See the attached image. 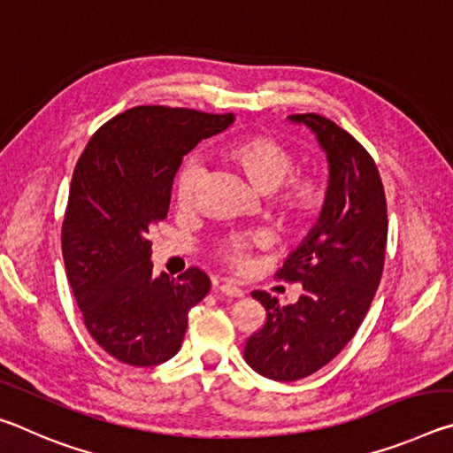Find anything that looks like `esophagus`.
<instances>
[{
    "label": "esophagus",
    "mask_w": 453,
    "mask_h": 453,
    "mask_svg": "<svg viewBox=\"0 0 453 453\" xmlns=\"http://www.w3.org/2000/svg\"><path fill=\"white\" fill-rule=\"evenodd\" d=\"M219 291H221V294H224V296H227V297H243V289L237 288L235 283H232V281L221 283Z\"/></svg>",
    "instance_id": "obj_1"
}]
</instances>
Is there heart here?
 <instances>
[{"instance_id":"b5f03b06","label":"heart","mask_w":453,"mask_h":453,"mask_svg":"<svg viewBox=\"0 0 453 453\" xmlns=\"http://www.w3.org/2000/svg\"><path fill=\"white\" fill-rule=\"evenodd\" d=\"M226 157L237 170H242L259 194L272 190V208L283 224H297L313 216L324 202V183L316 175L294 172V153L286 143L272 135H248L234 142L226 150ZM203 178V165L199 157L191 156L175 173L173 197L180 208H189L196 202L199 181ZM257 245L256 237L234 235L219 242L218 256L226 264L243 267L250 251Z\"/></svg>"}]
</instances>
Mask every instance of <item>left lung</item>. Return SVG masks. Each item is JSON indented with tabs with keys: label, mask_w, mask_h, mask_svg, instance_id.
<instances>
[{
	"label": "left lung",
	"mask_w": 453,
	"mask_h": 453,
	"mask_svg": "<svg viewBox=\"0 0 453 453\" xmlns=\"http://www.w3.org/2000/svg\"><path fill=\"white\" fill-rule=\"evenodd\" d=\"M288 119L316 135L329 180L318 224L278 272L302 283L300 300L281 308L265 291L251 294L267 319L248 337L243 357L251 370L275 381L308 378L348 346L380 286L388 242L386 194L364 145L318 113Z\"/></svg>",
	"instance_id": "obj_1"
}]
</instances>
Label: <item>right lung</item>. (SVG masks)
I'll return each mask as SVG.
<instances>
[{"label": "right lung", "mask_w": 453, "mask_h": 453, "mask_svg": "<svg viewBox=\"0 0 453 453\" xmlns=\"http://www.w3.org/2000/svg\"><path fill=\"white\" fill-rule=\"evenodd\" d=\"M234 124V113L137 105L91 137L73 170L61 251L88 332L119 362L150 367L178 354L188 313L210 278L153 275L150 232L170 210L181 159Z\"/></svg>", "instance_id": "right-lung-1"}]
</instances>
